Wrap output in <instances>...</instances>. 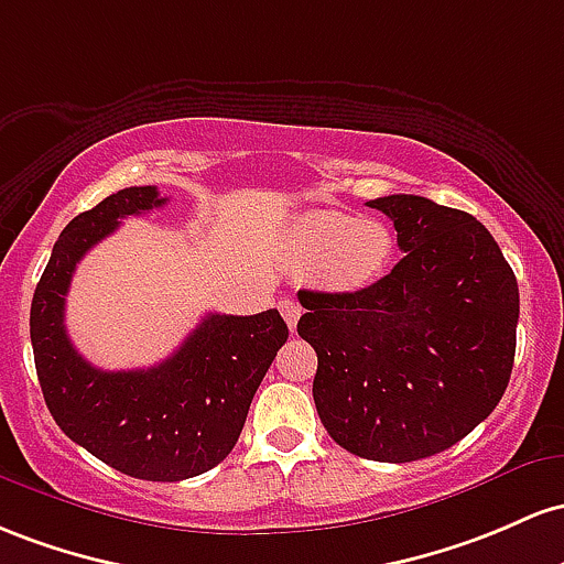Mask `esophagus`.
<instances>
[{
  "label": "esophagus",
  "mask_w": 564,
  "mask_h": 564,
  "mask_svg": "<svg viewBox=\"0 0 564 564\" xmlns=\"http://www.w3.org/2000/svg\"><path fill=\"white\" fill-rule=\"evenodd\" d=\"M280 312L284 316V322H288V325H290V330H295V325H299V319H301V306H299V303H295L293 299H282L280 301Z\"/></svg>",
  "instance_id": "esophagus-1"
}]
</instances>
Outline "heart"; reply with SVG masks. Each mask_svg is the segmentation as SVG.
Segmentation results:
<instances>
[{
  "instance_id": "1",
  "label": "heart",
  "mask_w": 564,
  "mask_h": 564,
  "mask_svg": "<svg viewBox=\"0 0 564 564\" xmlns=\"http://www.w3.org/2000/svg\"><path fill=\"white\" fill-rule=\"evenodd\" d=\"M394 252V234L383 220L349 213L312 210L290 224L284 256L295 271L319 265L322 282L335 290H357L383 274Z\"/></svg>"
}]
</instances>
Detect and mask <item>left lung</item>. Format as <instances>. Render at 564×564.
Segmentation results:
<instances>
[{"label":"left lung","mask_w":564,"mask_h":564,"mask_svg":"<svg viewBox=\"0 0 564 564\" xmlns=\"http://www.w3.org/2000/svg\"><path fill=\"white\" fill-rule=\"evenodd\" d=\"M394 220L402 261L354 293L301 290L314 404L344 451L408 464L447 451L501 402L520 288L477 218L413 194L367 202Z\"/></svg>","instance_id":"8db88e82"}]
</instances>
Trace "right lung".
Segmentation results:
<instances>
[{"label":"right lung","instance_id":"add662e5","mask_svg":"<svg viewBox=\"0 0 564 564\" xmlns=\"http://www.w3.org/2000/svg\"><path fill=\"white\" fill-rule=\"evenodd\" d=\"M164 202L156 186L122 188L61 231L31 301V346L44 402L68 440L128 477L181 482L234 451L288 325L276 308L207 314L160 365L113 372L87 362L63 325L74 269L122 218Z\"/></svg>","mask_w":564,"mask_h":564}]
</instances>
